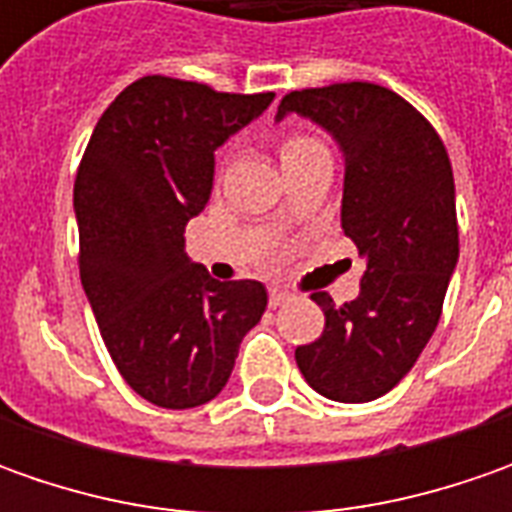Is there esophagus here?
<instances>
[{
    "label": "esophagus",
    "mask_w": 512,
    "mask_h": 512,
    "mask_svg": "<svg viewBox=\"0 0 512 512\" xmlns=\"http://www.w3.org/2000/svg\"><path fill=\"white\" fill-rule=\"evenodd\" d=\"M287 299H290V293H287V290H282V287H270V307L285 305Z\"/></svg>",
    "instance_id": "1"
}]
</instances>
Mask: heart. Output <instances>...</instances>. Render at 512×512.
<instances>
[{
  "instance_id": "1",
  "label": "heart",
  "mask_w": 512,
  "mask_h": 512,
  "mask_svg": "<svg viewBox=\"0 0 512 512\" xmlns=\"http://www.w3.org/2000/svg\"><path fill=\"white\" fill-rule=\"evenodd\" d=\"M313 148H322L313 136H305V133H290L285 136L282 142H279V159H282V165L290 162V159H296V156H302L307 150Z\"/></svg>"
}]
</instances>
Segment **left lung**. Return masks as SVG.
<instances>
[{
    "instance_id": "left-lung-1",
    "label": "left lung",
    "mask_w": 512,
    "mask_h": 512,
    "mask_svg": "<svg viewBox=\"0 0 512 512\" xmlns=\"http://www.w3.org/2000/svg\"><path fill=\"white\" fill-rule=\"evenodd\" d=\"M299 113L344 153L342 230L367 270L353 302L325 310L316 342L296 347L305 382L333 402H373L410 373L442 316L459 262L456 185L444 142L399 93L339 82L287 93L276 119Z\"/></svg>"
}]
</instances>
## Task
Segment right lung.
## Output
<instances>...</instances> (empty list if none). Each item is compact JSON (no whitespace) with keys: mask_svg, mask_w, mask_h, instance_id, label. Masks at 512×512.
<instances>
[{"mask_svg":"<svg viewBox=\"0 0 512 512\" xmlns=\"http://www.w3.org/2000/svg\"><path fill=\"white\" fill-rule=\"evenodd\" d=\"M273 93L142 76L96 122L76 170L79 276L122 379L185 410L222 393L267 307L262 282H216L185 253V225L213 187V150Z\"/></svg>","mask_w":512,"mask_h":512,"instance_id":"1","label":"right lung"}]
</instances>
